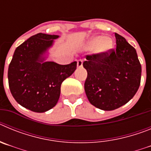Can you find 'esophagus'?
<instances>
[{
	"label": "esophagus",
	"instance_id": "1",
	"mask_svg": "<svg viewBox=\"0 0 151 151\" xmlns=\"http://www.w3.org/2000/svg\"><path fill=\"white\" fill-rule=\"evenodd\" d=\"M82 64H83V60H78L77 61V66H78V68L82 67Z\"/></svg>",
	"mask_w": 151,
	"mask_h": 151
}]
</instances>
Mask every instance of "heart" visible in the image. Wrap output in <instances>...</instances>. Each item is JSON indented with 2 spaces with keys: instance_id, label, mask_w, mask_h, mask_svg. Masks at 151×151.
Listing matches in <instances>:
<instances>
[{
  "instance_id": "1",
  "label": "heart",
  "mask_w": 151,
  "mask_h": 151,
  "mask_svg": "<svg viewBox=\"0 0 151 151\" xmlns=\"http://www.w3.org/2000/svg\"><path fill=\"white\" fill-rule=\"evenodd\" d=\"M88 47L90 48H96V51L98 54H105L113 47V41L110 38H104V36H94L89 40Z\"/></svg>"
}]
</instances>
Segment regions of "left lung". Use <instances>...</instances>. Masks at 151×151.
<instances>
[{"label": "left lung", "mask_w": 151, "mask_h": 151, "mask_svg": "<svg viewBox=\"0 0 151 151\" xmlns=\"http://www.w3.org/2000/svg\"><path fill=\"white\" fill-rule=\"evenodd\" d=\"M116 48L105 54L86 56L85 94L93 106L113 110L127 104L141 83V66L135 49L115 33Z\"/></svg>", "instance_id": "left-lung-1"}]
</instances>
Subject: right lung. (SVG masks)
<instances>
[{"mask_svg": "<svg viewBox=\"0 0 151 151\" xmlns=\"http://www.w3.org/2000/svg\"><path fill=\"white\" fill-rule=\"evenodd\" d=\"M59 35L38 33L17 47L8 68V82L19 104L44 113L57 104L62 82L76 69L77 62H45L43 54Z\"/></svg>", "mask_w": 151, "mask_h": 151, "instance_id": "right-lung-1", "label": "right lung"}]
</instances>
